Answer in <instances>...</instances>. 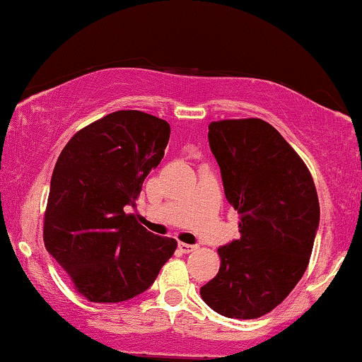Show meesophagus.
I'll return each instance as SVG.
<instances>
[{"mask_svg":"<svg viewBox=\"0 0 362 362\" xmlns=\"http://www.w3.org/2000/svg\"><path fill=\"white\" fill-rule=\"evenodd\" d=\"M197 248V245H189V243H178V250L182 253H190Z\"/></svg>","mask_w":362,"mask_h":362,"instance_id":"obj_1","label":"esophagus"}]
</instances>
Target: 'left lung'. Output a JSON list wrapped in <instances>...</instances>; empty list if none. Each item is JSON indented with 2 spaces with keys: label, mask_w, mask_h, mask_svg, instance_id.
Returning <instances> with one entry per match:
<instances>
[{
  "label": "left lung",
  "mask_w": 362,
  "mask_h": 362,
  "mask_svg": "<svg viewBox=\"0 0 362 362\" xmlns=\"http://www.w3.org/2000/svg\"><path fill=\"white\" fill-rule=\"evenodd\" d=\"M224 195L238 211V240L219 247L221 267L202 300L228 318H259L284 301L308 267L320 224L317 189L289 143L262 119L209 124Z\"/></svg>",
  "instance_id": "1"
}]
</instances>
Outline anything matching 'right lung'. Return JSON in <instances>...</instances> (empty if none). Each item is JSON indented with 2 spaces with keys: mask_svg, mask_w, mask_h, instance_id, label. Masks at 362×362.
Listing matches in <instances>:
<instances>
[{
  "mask_svg": "<svg viewBox=\"0 0 362 362\" xmlns=\"http://www.w3.org/2000/svg\"><path fill=\"white\" fill-rule=\"evenodd\" d=\"M170 124L139 110H117L83 127L54 167L44 243L93 303L144 293L173 255L177 240L149 233L126 214L144 178L160 165Z\"/></svg>",
  "mask_w": 362,
  "mask_h": 362,
  "instance_id": "right-lung-1",
  "label": "right lung"
}]
</instances>
